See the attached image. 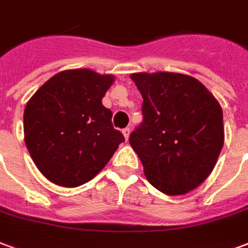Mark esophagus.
<instances>
[{"mask_svg": "<svg viewBox=\"0 0 248 248\" xmlns=\"http://www.w3.org/2000/svg\"><path fill=\"white\" fill-rule=\"evenodd\" d=\"M122 134H124V137L126 140H129V137H130V129L129 127H126V129L122 130Z\"/></svg>", "mask_w": 248, "mask_h": 248, "instance_id": "1", "label": "esophagus"}]
</instances>
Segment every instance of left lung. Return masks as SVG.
<instances>
[{"label": "left lung", "instance_id": "1", "mask_svg": "<svg viewBox=\"0 0 248 248\" xmlns=\"http://www.w3.org/2000/svg\"><path fill=\"white\" fill-rule=\"evenodd\" d=\"M143 122L130 144L146 179L168 196L196 189L216 167L225 142L223 114L202 82L175 72L133 73Z\"/></svg>", "mask_w": 248, "mask_h": 248}]
</instances>
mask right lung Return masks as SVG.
<instances>
[{"mask_svg":"<svg viewBox=\"0 0 248 248\" xmlns=\"http://www.w3.org/2000/svg\"><path fill=\"white\" fill-rule=\"evenodd\" d=\"M115 78L92 69L56 73L27 101L25 143L36 168L60 186L91 181L124 142L102 105Z\"/></svg>","mask_w":248,"mask_h":248,"instance_id":"1","label":"right lung"}]
</instances>
